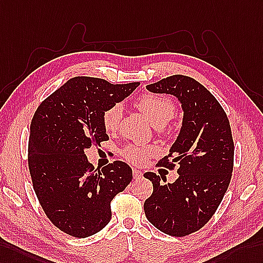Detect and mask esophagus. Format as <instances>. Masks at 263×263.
<instances>
[{"instance_id": "1", "label": "esophagus", "mask_w": 263, "mask_h": 263, "mask_svg": "<svg viewBox=\"0 0 263 263\" xmlns=\"http://www.w3.org/2000/svg\"><path fill=\"white\" fill-rule=\"evenodd\" d=\"M133 177L135 178V180H138V178L143 177V172L139 171V170L134 168V170H133Z\"/></svg>"}]
</instances>
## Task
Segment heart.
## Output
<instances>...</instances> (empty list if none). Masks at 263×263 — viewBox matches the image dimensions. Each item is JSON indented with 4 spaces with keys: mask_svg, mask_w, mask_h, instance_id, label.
Returning a JSON list of instances; mask_svg holds the SVG:
<instances>
[{
    "mask_svg": "<svg viewBox=\"0 0 263 263\" xmlns=\"http://www.w3.org/2000/svg\"><path fill=\"white\" fill-rule=\"evenodd\" d=\"M135 106L142 111L149 123L156 128L164 127L174 117L175 105L171 99L164 96L145 93L135 101ZM123 116V106L115 104L102 114V125L107 132H115L118 129L120 119ZM173 128L164 130L165 135H171ZM158 148L156 146H127L123 151V155L128 162L133 164H143L147 159L157 155Z\"/></svg>",
    "mask_w": 263,
    "mask_h": 263,
    "instance_id": "obj_1",
    "label": "heart"
}]
</instances>
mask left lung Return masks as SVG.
<instances>
[{
  "label": "left lung",
  "instance_id": "obj_1",
  "mask_svg": "<svg viewBox=\"0 0 263 263\" xmlns=\"http://www.w3.org/2000/svg\"><path fill=\"white\" fill-rule=\"evenodd\" d=\"M146 88L175 96L184 114L170 154L157 164L173 170L177 163L178 178L163 184L162 175L145 173L154 189L144 203L145 215L162 232L185 236L205 226L229 187L234 159L231 127L219 101L191 77L174 74Z\"/></svg>",
  "mask_w": 263,
  "mask_h": 263
}]
</instances>
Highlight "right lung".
I'll return each instance as SVG.
<instances>
[{
	"instance_id": "add662e5",
	"label": "right lung",
	"mask_w": 263,
	"mask_h": 263,
	"mask_svg": "<svg viewBox=\"0 0 263 263\" xmlns=\"http://www.w3.org/2000/svg\"><path fill=\"white\" fill-rule=\"evenodd\" d=\"M138 86L74 77L34 112L28 149L30 175L44 213L62 232L74 238L99 232L111 219L112 198L130 183L133 172L126 163L115 161L97 173L85 152L109 139L102 114Z\"/></svg>"
}]
</instances>
